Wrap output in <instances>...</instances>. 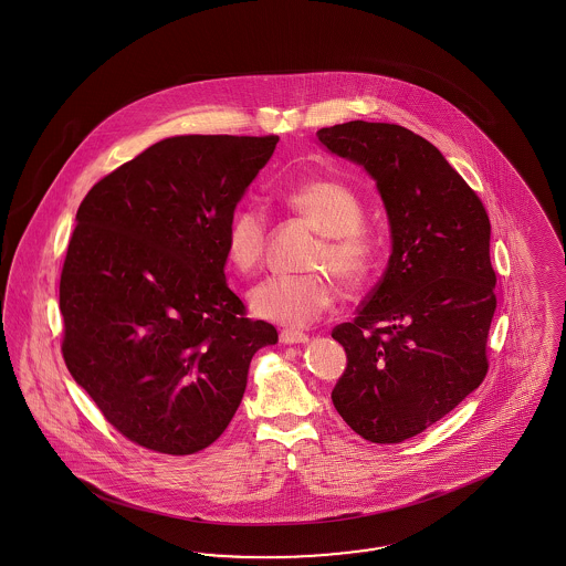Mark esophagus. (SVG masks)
<instances>
[{
    "instance_id": "obj_1",
    "label": "esophagus",
    "mask_w": 566,
    "mask_h": 566,
    "mask_svg": "<svg viewBox=\"0 0 566 566\" xmlns=\"http://www.w3.org/2000/svg\"><path fill=\"white\" fill-rule=\"evenodd\" d=\"M307 340V334L296 332V329H282L280 332V343L282 344H305Z\"/></svg>"
}]
</instances>
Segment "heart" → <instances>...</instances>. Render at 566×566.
<instances>
[{"mask_svg": "<svg viewBox=\"0 0 566 566\" xmlns=\"http://www.w3.org/2000/svg\"><path fill=\"white\" fill-rule=\"evenodd\" d=\"M296 216L313 223L324 239L313 249L308 268H324L346 286L360 284L376 258V240L363 226L359 195L338 180L313 178L284 195ZM268 220L255 207L239 209L223 232L228 263L242 274L263 261ZM334 303V282L326 272L270 275L249 292L251 311L268 322L303 327Z\"/></svg>", "mask_w": 566, "mask_h": 566, "instance_id": "b5f03b06", "label": "heart"}]
</instances>
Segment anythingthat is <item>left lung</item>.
Returning a JSON list of instances; mask_svg holds the SVG:
<instances>
[{
    "label": "left lung",
    "instance_id": "8db88e82",
    "mask_svg": "<svg viewBox=\"0 0 566 566\" xmlns=\"http://www.w3.org/2000/svg\"><path fill=\"white\" fill-rule=\"evenodd\" d=\"M317 138L376 180L392 237L376 289L332 332L346 350L332 402L360 438L398 444L440 421L488 374L496 311L490 218L444 155L405 126L353 120Z\"/></svg>",
    "mask_w": 566,
    "mask_h": 566
}]
</instances>
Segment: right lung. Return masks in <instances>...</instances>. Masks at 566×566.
<instances>
[{
  "mask_svg": "<svg viewBox=\"0 0 566 566\" xmlns=\"http://www.w3.org/2000/svg\"><path fill=\"white\" fill-rule=\"evenodd\" d=\"M280 138H164L86 192L60 277L70 376L130 442L195 454L232 421L261 346L223 232Z\"/></svg>",
  "mask_w": 566,
  "mask_h": 566,
  "instance_id": "add662e5",
  "label": "right lung"
}]
</instances>
